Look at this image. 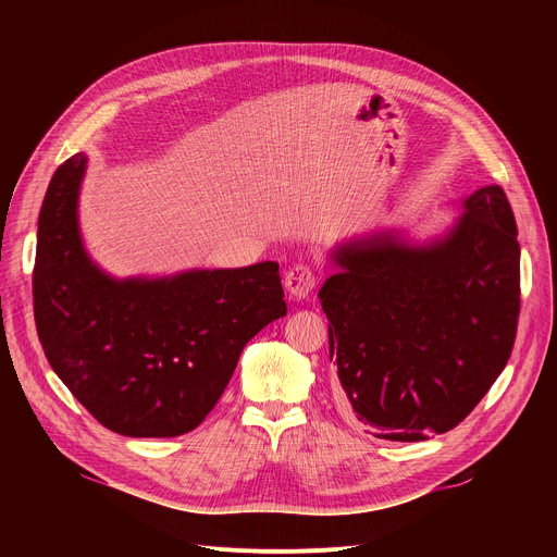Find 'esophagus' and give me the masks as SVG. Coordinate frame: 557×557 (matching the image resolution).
Masks as SVG:
<instances>
[{
  "label": "esophagus",
  "instance_id": "1",
  "mask_svg": "<svg viewBox=\"0 0 557 557\" xmlns=\"http://www.w3.org/2000/svg\"><path fill=\"white\" fill-rule=\"evenodd\" d=\"M284 286H286L290 298L302 300L315 288V277H313L309 267H302V263H300V267H294V269L286 273Z\"/></svg>",
  "mask_w": 557,
  "mask_h": 557
}]
</instances>
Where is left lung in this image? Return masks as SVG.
I'll return each instance as SVG.
<instances>
[{
  "label": "left lung",
  "instance_id": "1",
  "mask_svg": "<svg viewBox=\"0 0 557 557\" xmlns=\"http://www.w3.org/2000/svg\"><path fill=\"white\" fill-rule=\"evenodd\" d=\"M456 208L431 239L384 227L341 242L318 290L345 406L384 441L454 429L512 352L519 244L508 196L481 187Z\"/></svg>",
  "mask_w": 557,
  "mask_h": 557
}]
</instances>
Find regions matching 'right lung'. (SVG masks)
I'll return each instance as SVG.
<instances>
[{
  "label": "right lung",
  "instance_id": "1",
  "mask_svg": "<svg viewBox=\"0 0 557 557\" xmlns=\"http://www.w3.org/2000/svg\"><path fill=\"white\" fill-rule=\"evenodd\" d=\"M85 169V153L55 169L38 219L34 311L45 357L110 431L183 435L212 411L246 343L286 315L280 267L106 273L81 237Z\"/></svg>",
  "mask_w": 557,
  "mask_h": 557
}]
</instances>
